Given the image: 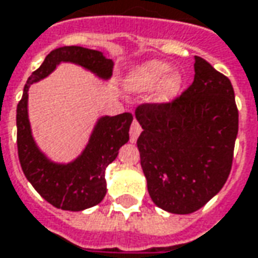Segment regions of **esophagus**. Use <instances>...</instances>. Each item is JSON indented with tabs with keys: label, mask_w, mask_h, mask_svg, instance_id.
<instances>
[{
	"label": "esophagus",
	"mask_w": 258,
	"mask_h": 258,
	"mask_svg": "<svg viewBox=\"0 0 258 258\" xmlns=\"http://www.w3.org/2000/svg\"><path fill=\"white\" fill-rule=\"evenodd\" d=\"M141 131H142L141 125L138 124L137 120H134L133 124H131V128H130V141L131 142L137 141V138H138V135L141 134Z\"/></svg>",
	"instance_id": "1"
}]
</instances>
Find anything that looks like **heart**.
I'll return each mask as SVG.
<instances>
[{
	"label": "heart",
	"mask_w": 258,
	"mask_h": 258,
	"mask_svg": "<svg viewBox=\"0 0 258 258\" xmlns=\"http://www.w3.org/2000/svg\"><path fill=\"white\" fill-rule=\"evenodd\" d=\"M170 66L163 61H148L138 68H135L127 78L128 89L134 92H149L158 88L160 84L159 102H169L179 95L183 78L179 73H172Z\"/></svg>",
	"instance_id": "obj_1"
}]
</instances>
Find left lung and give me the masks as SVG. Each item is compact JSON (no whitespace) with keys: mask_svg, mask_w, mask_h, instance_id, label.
<instances>
[{"mask_svg":"<svg viewBox=\"0 0 258 258\" xmlns=\"http://www.w3.org/2000/svg\"><path fill=\"white\" fill-rule=\"evenodd\" d=\"M194 71L191 85L172 102L135 110L148 192L159 208L181 215L204 207L226 183L239 128L229 78L201 57Z\"/></svg>","mask_w":258,"mask_h":258,"instance_id":"left-lung-1","label":"left lung"}]
</instances>
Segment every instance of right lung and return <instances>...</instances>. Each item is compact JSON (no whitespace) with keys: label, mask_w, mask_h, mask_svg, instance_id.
I'll use <instances>...</instances> for the list:
<instances>
[{"label":"right lung","mask_w":258,"mask_h":258,"mask_svg":"<svg viewBox=\"0 0 258 258\" xmlns=\"http://www.w3.org/2000/svg\"><path fill=\"white\" fill-rule=\"evenodd\" d=\"M60 62L78 64L102 79L110 78L114 66L103 53L79 46H64L47 54L43 64L28 78L16 107L18 156L26 179L47 203L64 211H82L98 205L106 196L104 170L128 141L133 114L100 117L77 159L70 163L51 162L33 140L28 116V91L32 84L53 73Z\"/></svg>","instance_id":"add662e5"}]
</instances>
